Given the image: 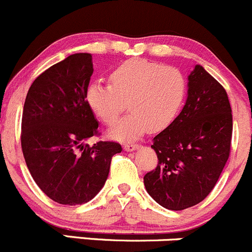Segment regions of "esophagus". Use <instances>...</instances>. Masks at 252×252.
Segmentation results:
<instances>
[{"label": "esophagus", "mask_w": 252, "mask_h": 252, "mask_svg": "<svg viewBox=\"0 0 252 252\" xmlns=\"http://www.w3.org/2000/svg\"><path fill=\"white\" fill-rule=\"evenodd\" d=\"M139 148V144H136V143H126L124 144V149L126 150V152H133V150L138 149Z\"/></svg>", "instance_id": "esophagus-1"}]
</instances>
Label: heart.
I'll list each match as a JSON object with an SVG mask.
<instances>
[{
	"mask_svg": "<svg viewBox=\"0 0 252 252\" xmlns=\"http://www.w3.org/2000/svg\"><path fill=\"white\" fill-rule=\"evenodd\" d=\"M183 74L173 66L131 59L114 69L110 86L92 82L86 91L91 110L110 125L125 108L131 113L114 124L108 131L113 139L132 141L148 128L159 131L170 125L180 111L186 97Z\"/></svg>",
	"mask_w": 252,
	"mask_h": 252,
	"instance_id": "obj_1",
	"label": "heart"
}]
</instances>
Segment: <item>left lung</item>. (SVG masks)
<instances>
[{"label": "left lung", "instance_id": "1", "mask_svg": "<svg viewBox=\"0 0 252 252\" xmlns=\"http://www.w3.org/2000/svg\"><path fill=\"white\" fill-rule=\"evenodd\" d=\"M232 129L227 92L203 66L195 65L188 75L182 111L153 138L158 166L144 176L148 194L175 211L203 201L229 157Z\"/></svg>", "mask_w": 252, "mask_h": 252}]
</instances>
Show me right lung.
<instances>
[{
    "mask_svg": "<svg viewBox=\"0 0 252 252\" xmlns=\"http://www.w3.org/2000/svg\"><path fill=\"white\" fill-rule=\"evenodd\" d=\"M92 74V54H71L32 82L24 103L25 162L41 190L63 205L92 200L105 184L111 158L123 150L115 142L85 144L98 132L86 100Z\"/></svg>",
    "mask_w": 252,
    "mask_h": 252,
    "instance_id": "obj_1",
    "label": "right lung"
}]
</instances>
